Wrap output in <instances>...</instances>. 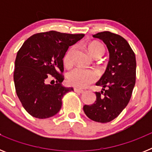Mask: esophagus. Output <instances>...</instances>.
I'll return each instance as SVG.
<instances>
[{"label":"esophagus","mask_w":152,"mask_h":152,"mask_svg":"<svg viewBox=\"0 0 152 152\" xmlns=\"http://www.w3.org/2000/svg\"><path fill=\"white\" fill-rule=\"evenodd\" d=\"M74 91H75L76 93H78V94H82V93L84 92V91H83V90L79 89V88H75V89H74Z\"/></svg>","instance_id":"obj_1"}]
</instances>
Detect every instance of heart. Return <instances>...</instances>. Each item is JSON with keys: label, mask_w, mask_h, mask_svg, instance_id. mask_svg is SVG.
Masks as SVG:
<instances>
[{"label": "heart", "mask_w": 152, "mask_h": 152, "mask_svg": "<svg viewBox=\"0 0 152 152\" xmlns=\"http://www.w3.org/2000/svg\"><path fill=\"white\" fill-rule=\"evenodd\" d=\"M89 54L94 58H100L104 54L105 48L99 42H91L87 46ZM74 47H70L63 57V63L66 67H69L72 62V53ZM97 75L92 69L77 68L72 70L68 75V81L71 85L79 88H87L90 84L96 81Z\"/></svg>", "instance_id": "heart-1"}]
</instances>
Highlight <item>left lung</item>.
Returning <instances> with one entry per match:
<instances>
[{"label": "left lung", "instance_id": "8db88e82", "mask_svg": "<svg viewBox=\"0 0 152 152\" xmlns=\"http://www.w3.org/2000/svg\"><path fill=\"white\" fill-rule=\"evenodd\" d=\"M93 37L106 44L110 60L96 84L103 88L101 92H95V103L84 105L83 110L94 121L108 123L117 117L129 102L135 84L136 60L129 44L121 36L105 31Z\"/></svg>", "mask_w": 152, "mask_h": 152}]
</instances>
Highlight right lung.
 <instances>
[{
	"label": "right lung",
	"instance_id": "add662e5",
	"mask_svg": "<svg viewBox=\"0 0 152 152\" xmlns=\"http://www.w3.org/2000/svg\"><path fill=\"white\" fill-rule=\"evenodd\" d=\"M84 36L49 31L24 42L16 57L13 80L17 96L31 116L45 119L59 112L63 96L73 91L61 85L63 57L69 46ZM50 76L53 79L49 85Z\"/></svg>",
	"mask_w": 152,
	"mask_h": 152
}]
</instances>
